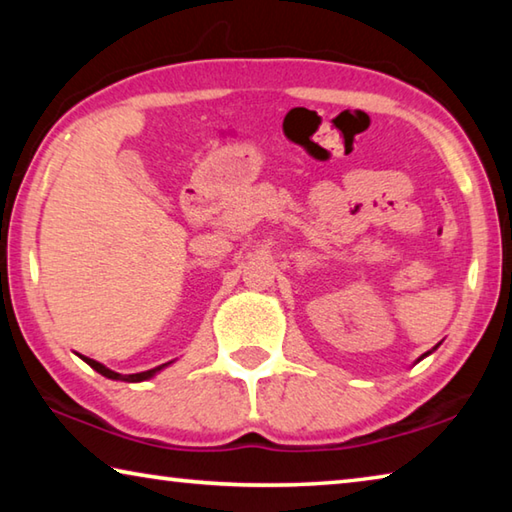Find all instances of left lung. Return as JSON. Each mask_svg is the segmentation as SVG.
Here are the masks:
<instances>
[{"label": "left lung", "instance_id": "8db88e82", "mask_svg": "<svg viewBox=\"0 0 512 512\" xmlns=\"http://www.w3.org/2000/svg\"><path fill=\"white\" fill-rule=\"evenodd\" d=\"M422 357H427V354H422Z\"/></svg>", "mask_w": 512, "mask_h": 512}]
</instances>
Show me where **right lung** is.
<instances>
[{
  "label": "right lung",
  "mask_w": 512,
  "mask_h": 512,
  "mask_svg": "<svg viewBox=\"0 0 512 512\" xmlns=\"http://www.w3.org/2000/svg\"><path fill=\"white\" fill-rule=\"evenodd\" d=\"M85 363H90V366L99 372V375H103V377H108V379H121V381H144V379H149V377H153L155 372H160L164 366H169V363H162V366H158V368H153V370H146V372H135V375H119V372H115V370H110V368H106V366H101L99 361H94V359H88V357H81Z\"/></svg>",
  "instance_id": "obj_1"
}]
</instances>
